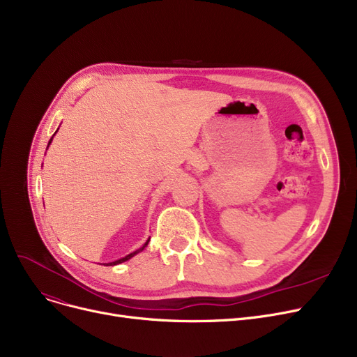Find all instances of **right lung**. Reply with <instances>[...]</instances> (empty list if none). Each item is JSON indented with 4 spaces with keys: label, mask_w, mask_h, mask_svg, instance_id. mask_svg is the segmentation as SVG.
<instances>
[{
    "label": "right lung",
    "mask_w": 357,
    "mask_h": 357,
    "mask_svg": "<svg viewBox=\"0 0 357 357\" xmlns=\"http://www.w3.org/2000/svg\"><path fill=\"white\" fill-rule=\"evenodd\" d=\"M52 139H53V137H52ZM52 139H50V140H49V144H50V142H52ZM47 147H49V146H47ZM147 243H149V240H147V241H146V243H144V245H143V248H140V249H139V250H136V252H133V253H130V255H127V256H126V257H123V259H119V260H116V261H111V264H107V265H105V266H112V265H119V264H123V261H126V260H128V259H131V257H133V256H135V255H137V253H139V252H142V250H143V249H144V248H146V246H147Z\"/></svg>",
    "instance_id": "1"
}]
</instances>
